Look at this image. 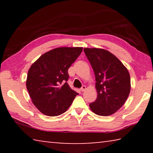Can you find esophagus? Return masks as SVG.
Instances as JSON below:
<instances>
[{
    "label": "esophagus",
    "mask_w": 153,
    "mask_h": 153,
    "mask_svg": "<svg viewBox=\"0 0 153 153\" xmlns=\"http://www.w3.org/2000/svg\"><path fill=\"white\" fill-rule=\"evenodd\" d=\"M86 90V86H82V87L81 88H80V90H81L82 92H84Z\"/></svg>",
    "instance_id": "esophagus-1"
}]
</instances>
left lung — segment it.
Instances as JSON below:
<instances>
[{
  "label": "left lung",
  "instance_id": "left-lung-1",
  "mask_svg": "<svg viewBox=\"0 0 153 153\" xmlns=\"http://www.w3.org/2000/svg\"><path fill=\"white\" fill-rule=\"evenodd\" d=\"M84 51L94 72L98 94L90 104V109L98 115H112L124 105L130 92L129 71L109 51L97 48Z\"/></svg>",
  "mask_w": 153,
  "mask_h": 153
}]
</instances>
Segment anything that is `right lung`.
<instances>
[{
  "instance_id": "right-lung-1",
  "label": "right lung",
  "mask_w": 153,
  "mask_h": 153,
  "mask_svg": "<svg viewBox=\"0 0 153 153\" xmlns=\"http://www.w3.org/2000/svg\"><path fill=\"white\" fill-rule=\"evenodd\" d=\"M82 47H59L41 55L28 70L26 87L35 107L44 115L54 117L68 109L78 94L66 82L68 69Z\"/></svg>"
}]
</instances>
